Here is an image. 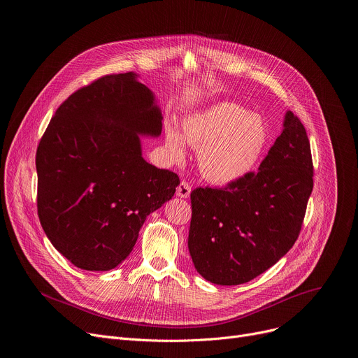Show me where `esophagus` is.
<instances>
[{
	"instance_id": "1",
	"label": "esophagus",
	"mask_w": 358,
	"mask_h": 358,
	"mask_svg": "<svg viewBox=\"0 0 358 358\" xmlns=\"http://www.w3.org/2000/svg\"><path fill=\"white\" fill-rule=\"evenodd\" d=\"M176 194L180 196V198H188L189 194H191V185L185 181H181L180 185L177 187V191Z\"/></svg>"
}]
</instances>
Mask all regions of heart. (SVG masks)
<instances>
[{
    "label": "heart",
    "mask_w": 358,
    "mask_h": 358,
    "mask_svg": "<svg viewBox=\"0 0 358 358\" xmlns=\"http://www.w3.org/2000/svg\"><path fill=\"white\" fill-rule=\"evenodd\" d=\"M185 141L198 152L202 176L215 184H232L257 167L269 143V129L264 117L249 113L234 101H220L188 116L182 123ZM170 155L180 160L185 155L181 133L167 129Z\"/></svg>",
    "instance_id": "1"
}]
</instances>
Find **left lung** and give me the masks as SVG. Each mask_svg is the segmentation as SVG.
I'll return each instance as SVG.
<instances>
[{
  "instance_id": "obj_1",
  "label": "left lung",
  "mask_w": 358,
  "mask_h": 358,
  "mask_svg": "<svg viewBox=\"0 0 358 358\" xmlns=\"http://www.w3.org/2000/svg\"><path fill=\"white\" fill-rule=\"evenodd\" d=\"M312 189L310 143L299 117L287 112L258 173L191 192L188 249L196 272L232 286L268 271L294 245Z\"/></svg>"
}]
</instances>
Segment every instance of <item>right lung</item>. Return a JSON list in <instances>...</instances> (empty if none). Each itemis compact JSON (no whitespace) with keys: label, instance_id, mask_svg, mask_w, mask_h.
I'll return each instance as SVG.
<instances>
[{"label":"right lung","instance_id":"obj_1","mask_svg":"<svg viewBox=\"0 0 358 358\" xmlns=\"http://www.w3.org/2000/svg\"><path fill=\"white\" fill-rule=\"evenodd\" d=\"M162 110L133 72L72 93L36 150L38 217L58 252L85 271H110L133 250L147 215L180 178L148 164L140 136L162 134Z\"/></svg>","mask_w":358,"mask_h":358}]
</instances>
